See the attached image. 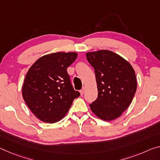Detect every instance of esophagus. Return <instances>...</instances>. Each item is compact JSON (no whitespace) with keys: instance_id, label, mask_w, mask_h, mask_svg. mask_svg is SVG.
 <instances>
[{"instance_id":"1","label":"esophagus","mask_w":160,"mask_h":160,"mask_svg":"<svg viewBox=\"0 0 160 160\" xmlns=\"http://www.w3.org/2000/svg\"><path fill=\"white\" fill-rule=\"evenodd\" d=\"M85 90V87H83V88H82V90H80V94H81V95H82L83 94H84Z\"/></svg>"}]
</instances>
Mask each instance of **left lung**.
<instances>
[{
  "label": "left lung",
  "mask_w": 160,
  "mask_h": 160,
  "mask_svg": "<svg viewBox=\"0 0 160 160\" xmlns=\"http://www.w3.org/2000/svg\"><path fill=\"white\" fill-rule=\"evenodd\" d=\"M86 57L95 69L98 90L91 110L103 120H115L130 106L136 92L135 70L123 58L108 50L87 52Z\"/></svg>",
  "instance_id": "1"
}]
</instances>
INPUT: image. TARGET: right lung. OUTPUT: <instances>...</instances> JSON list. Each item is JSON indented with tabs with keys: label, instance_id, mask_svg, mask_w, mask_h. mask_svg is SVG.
I'll use <instances>...</instances> for the list:
<instances>
[{
	"label": "right lung",
	"instance_id": "right-lung-1",
	"mask_svg": "<svg viewBox=\"0 0 160 160\" xmlns=\"http://www.w3.org/2000/svg\"><path fill=\"white\" fill-rule=\"evenodd\" d=\"M78 54L55 52L34 62L25 76L22 98L32 112L45 122L54 123L66 115L80 93L73 88L67 68Z\"/></svg>",
	"mask_w": 160,
	"mask_h": 160
}]
</instances>
